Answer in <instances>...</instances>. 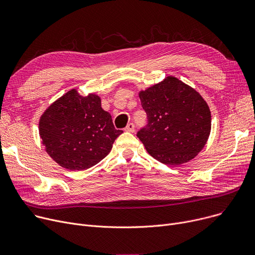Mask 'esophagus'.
Instances as JSON below:
<instances>
[{"instance_id": "34e87169", "label": "esophagus", "mask_w": 255, "mask_h": 255, "mask_svg": "<svg viewBox=\"0 0 255 255\" xmlns=\"http://www.w3.org/2000/svg\"><path fill=\"white\" fill-rule=\"evenodd\" d=\"M125 130H126V131H128V132H134V130H135L134 124H133V123H129V124L126 126Z\"/></svg>"}]
</instances>
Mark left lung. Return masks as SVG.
Masks as SVG:
<instances>
[{
	"instance_id": "8db88e82",
	"label": "left lung",
	"mask_w": 255,
	"mask_h": 255,
	"mask_svg": "<svg viewBox=\"0 0 255 255\" xmlns=\"http://www.w3.org/2000/svg\"><path fill=\"white\" fill-rule=\"evenodd\" d=\"M148 124L137 137L148 153L166 165L194 158L211 131V112L199 94L176 77L168 76L139 93Z\"/></svg>"
}]
</instances>
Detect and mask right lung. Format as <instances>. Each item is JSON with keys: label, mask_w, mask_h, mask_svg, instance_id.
<instances>
[{"label": "right lung", "mask_w": 255, "mask_h": 255, "mask_svg": "<svg viewBox=\"0 0 255 255\" xmlns=\"http://www.w3.org/2000/svg\"><path fill=\"white\" fill-rule=\"evenodd\" d=\"M39 133L47 154L70 170H84L100 162L122 130L102 110L97 95L80 96L71 90L41 116Z\"/></svg>", "instance_id": "add662e5"}]
</instances>
